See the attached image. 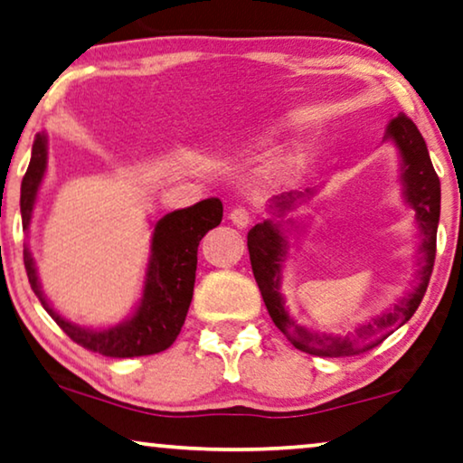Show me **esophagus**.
Returning a JSON list of instances; mask_svg holds the SVG:
<instances>
[{"label": "esophagus", "instance_id": "obj_1", "mask_svg": "<svg viewBox=\"0 0 463 463\" xmlns=\"http://www.w3.org/2000/svg\"><path fill=\"white\" fill-rule=\"evenodd\" d=\"M229 218H231V222H232L234 226H239V229H247V226H250L251 220H253L251 212L247 210V208H234V210L229 213Z\"/></svg>", "mask_w": 463, "mask_h": 463}]
</instances>
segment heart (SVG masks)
Returning <instances> with one entry per match:
<instances>
[{
	"mask_svg": "<svg viewBox=\"0 0 463 463\" xmlns=\"http://www.w3.org/2000/svg\"><path fill=\"white\" fill-rule=\"evenodd\" d=\"M288 168H291V162L288 160H276V162H272L270 165H268V175L270 176H285L287 172H288Z\"/></svg>",
	"mask_w": 463,
	"mask_h": 463,
	"instance_id": "heart-1",
	"label": "heart"
}]
</instances>
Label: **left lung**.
Segmentation results:
<instances>
[{"instance_id": "left-lung-1", "label": "left lung", "mask_w": 463, "mask_h": 463, "mask_svg": "<svg viewBox=\"0 0 463 463\" xmlns=\"http://www.w3.org/2000/svg\"><path fill=\"white\" fill-rule=\"evenodd\" d=\"M386 141L397 145L399 156H402V184L405 203L416 212V226L420 234L418 245V282L405 298L399 299L389 312H384L370 322L355 328L354 335H320L299 326L285 307V299L280 295V279L282 264H285L288 253V241L285 234V218L287 212L295 210L303 199H309L314 191L306 193H285V195L274 197L270 203V213L280 220L268 218L264 222L255 224L247 232V247H250L251 270L258 282L261 299L266 303L268 314L282 335L287 336L295 349L306 351L309 355L318 357H347L364 354L376 345H381L386 336L403 326L422 301L426 287H429L434 255H437V229L440 216V183L437 172L432 168L429 149L420 135L416 124H413L403 112L397 114L386 127ZM291 224V220H287Z\"/></svg>"}]
</instances>
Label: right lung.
Here are the masks:
<instances>
[{"mask_svg":"<svg viewBox=\"0 0 463 463\" xmlns=\"http://www.w3.org/2000/svg\"><path fill=\"white\" fill-rule=\"evenodd\" d=\"M45 170L47 137L45 133H37L29 168L20 187V213H23L24 231H29ZM220 222H222V202L216 197L203 199L191 208L170 212L157 220L154 237H151V255L139 306L128 320L112 328L93 330L61 318L41 291L29 245H24L26 276L45 312L80 347L106 357L154 355L168 349L181 333L193 299V287H195L199 241Z\"/></svg>","mask_w":463,"mask_h":463,"instance_id":"1","label":"right lung"}]
</instances>
